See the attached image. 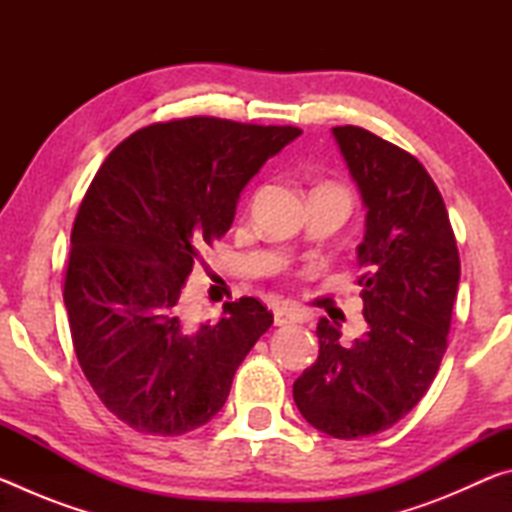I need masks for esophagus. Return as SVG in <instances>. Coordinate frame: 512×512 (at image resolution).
<instances>
[{"instance_id": "34e87169", "label": "esophagus", "mask_w": 512, "mask_h": 512, "mask_svg": "<svg viewBox=\"0 0 512 512\" xmlns=\"http://www.w3.org/2000/svg\"><path fill=\"white\" fill-rule=\"evenodd\" d=\"M302 314L298 309H293L289 305H282V307H275V325H291V323H300Z\"/></svg>"}]
</instances>
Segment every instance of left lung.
Wrapping results in <instances>:
<instances>
[{"label": "left lung", "mask_w": 512, "mask_h": 512, "mask_svg": "<svg viewBox=\"0 0 512 512\" xmlns=\"http://www.w3.org/2000/svg\"><path fill=\"white\" fill-rule=\"evenodd\" d=\"M332 135L366 207L357 246L363 318L352 345L320 318L318 359L293 384L311 427L332 438L372 436L402 420L436 377L461 280V259L443 196L427 169L366 128Z\"/></svg>", "instance_id": "8db88e82"}]
</instances>
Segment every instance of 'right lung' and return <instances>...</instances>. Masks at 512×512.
I'll list each match as a JSON object with an SVG mask.
<instances>
[{
    "mask_svg": "<svg viewBox=\"0 0 512 512\" xmlns=\"http://www.w3.org/2000/svg\"><path fill=\"white\" fill-rule=\"evenodd\" d=\"M302 131L189 117L126 137L94 176L72 228L63 300L81 368L106 409L140 433L180 436L228 400L273 314L225 302L185 316L198 257L230 230L239 196Z\"/></svg>",
    "mask_w": 512,
    "mask_h": 512,
    "instance_id": "right-lung-1",
    "label": "right lung"
}]
</instances>
